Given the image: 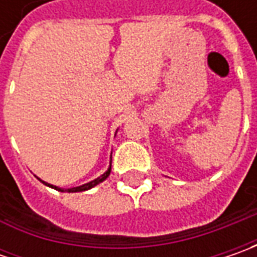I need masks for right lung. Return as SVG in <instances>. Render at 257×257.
<instances>
[{
  "instance_id": "add662e5",
  "label": "right lung",
  "mask_w": 257,
  "mask_h": 257,
  "mask_svg": "<svg viewBox=\"0 0 257 257\" xmlns=\"http://www.w3.org/2000/svg\"><path fill=\"white\" fill-rule=\"evenodd\" d=\"M117 133V132H115ZM110 172H111V160H110V166H108V169L105 170L104 174H101L100 177H97L95 180H91V182L85 183L83 186H77V187H71V189H63V187H58V186H54V184H50V183L43 182L41 179H38L40 182L45 184V186H48V187H51V189H55V190H58V192H67V193H77V192H85V190H90V189H93L94 186H97V184H100L101 182H104L108 176H110Z\"/></svg>"
}]
</instances>
